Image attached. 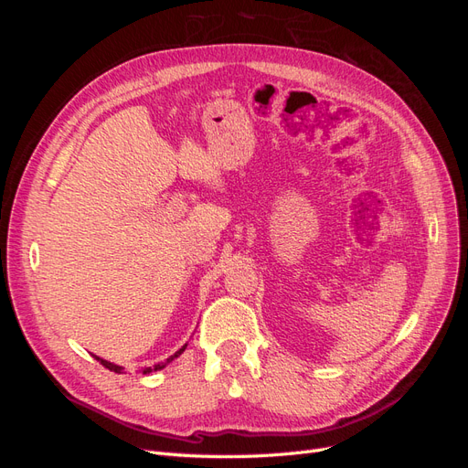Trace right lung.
Segmentation results:
<instances>
[{"instance_id": "right-lung-1", "label": "right lung", "mask_w": 468, "mask_h": 468, "mask_svg": "<svg viewBox=\"0 0 468 468\" xmlns=\"http://www.w3.org/2000/svg\"><path fill=\"white\" fill-rule=\"evenodd\" d=\"M186 347H187V344L186 346H183L179 351H176L174 353V356H169L165 361H162V363H158V365H154V367H144V369H143V375H148V373H154V371H160V369H164V367L167 365V363H172L176 357H179L181 356V353L183 351H186ZM99 363H101L103 367H105V369H109V371H115V373H122L124 369H122V367L121 365H115V363H111V361H105V359H101V357H97V356H93Z\"/></svg>"}]
</instances>
